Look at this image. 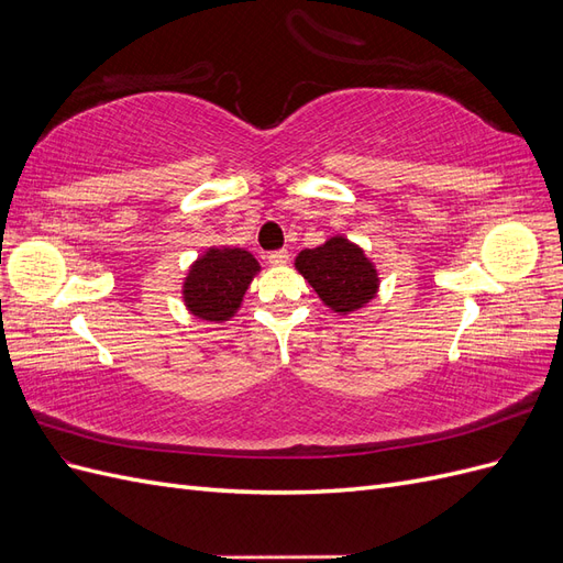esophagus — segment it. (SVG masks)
Instances as JSON below:
<instances>
[{
  "label": "esophagus",
  "instance_id": "obj_1",
  "mask_svg": "<svg viewBox=\"0 0 563 563\" xmlns=\"http://www.w3.org/2000/svg\"><path fill=\"white\" fill-rule=\"evenodd\" d=\"M267 263L269 265H286L288 263V251L286 249H277L267 253Z\"/></svg>",
  "mask_w": 563,
  "mask_h": 563
}]
</instances>
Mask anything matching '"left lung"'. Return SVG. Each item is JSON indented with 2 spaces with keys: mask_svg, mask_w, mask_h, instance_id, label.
I'll return each instance as SVG.
<instances>
[{
  "mask_svg": "<svg viewBox=\"0 0 563 563\" xmlns=\"http://www.w3.org/2000/svg\"><path fill=\"white\" fill-rule=\"evenodd\" d=\"M296 267L319 298L340 314L364 308L378 291L376 267L345 236H331L327 244L300 251Z\"/></svg>",
  "mask_w": 563,
  "mask_h": 563,
  "instance_id": "1",
  "label": "left lung"
}]
</instances>
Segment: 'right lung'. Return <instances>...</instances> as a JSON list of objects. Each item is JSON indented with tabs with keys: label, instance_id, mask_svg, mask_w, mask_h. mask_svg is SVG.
I'll use <instances>...</instances> for the list:
<instances>
[{
	"label": "right lung",
	"instance_id": "right-lung-1",
	"mask_svg": "<svg viewBox=\"0 0 563 563\" xmlns=\"http://www.w3.org/2000/svg\"><path fill=\"white\" fill-rule=\"evenodd\" d=\"M261 269L258 261L242 249H209L190 267L183 298L190 312L207 321H225L242 305V298Z\"/></svg>",
	"mask_w": 563,
	"mask_h": 563
}]
</instances>
